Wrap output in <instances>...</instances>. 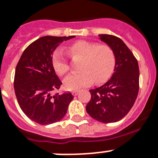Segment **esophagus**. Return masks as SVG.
Wrapping results in <instances>:
<instances>
[{
    "mask_svg": "<svg viewBox=\"0 0 158 158\" xmlns=\"http://www.w3.org/2000/svg\"><path fill=\"white\" fill-rule=\"evenodd\" d=\"M79 91H78V90L73 91V92H72V95H73V96H77V95L79 94Z\"/></svg>",
    "mask_w": 158,
    "mask_h": 158,
    "instance_id": "obj_1",
    "label": "esophagus"
}]
</instances>
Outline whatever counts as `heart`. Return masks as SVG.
<instances>
[{"instance_id": "b5f03b06", "label": "heart", "mask_w": 158, "mask_h": 158, "mask_svg": "<svg viewBox=\"0 0 158 158\" xmlns=\"http://www.w3.org/2000/svg\"><path fill=\"white\" fill-rule=\"evenodd\" d=\"M74 57L83 58L80 70L73 73L63 80L64 87L69 90H78L90 85L104 83L112 75L115 65V56L109 45L88 41H79L70 48ZM52 65L59 75H63L70 69L67 54L57 49L52 57Z\"/></svg>"}]
</instances>
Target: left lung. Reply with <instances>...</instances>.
<instances>
[{
    "label": "left lung",
    "instance_id": "obj_1",
    "mask_svg": "<svg viewBox=\"0 0 158 158\" xmlns=\"http://www.w3.org/2000/svg\"><path fill=\"white\" fill-rule=\"evenodd\" d=\"M99 37L114 52V72L104 85L89 90L86 111L97 121L110 123L121 120L132 108L139 92V65L120 38L106 34Z\"/></svg>",
    "mask_w": 158,
    "mask_h": 158
}]
</instances>
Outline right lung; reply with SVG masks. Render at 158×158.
Segmentation results:
<instances>
[{"instance_id":"add662e5","label":"right lung","mask_w":158,"mask_h":158,"mask_svg":"<svg viewBox=\"0 0 158 158\" xmlns=\"http://www.w3.org/2000/svg\"><path fill=\"white\" fill-rule=\"evenodd\" d=\"M74 37H40L24 50L17 64L14 83L17 100L24 114L36 123L48 125L61 120L74 98L70 92L51 94L61 85L52 65L53 52Z\"/></svg>"}]
</instances>
